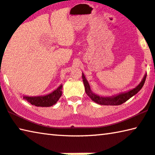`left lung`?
<instances>
[{"mask_svg":"<svg viewBox=\"0 0 155 155\" xmlns=\"http://www.w3.org/2000/svg\"><path fill=\"white\" fill-rule=\"evenodd\" d=\"M146 76L147 74L145 75L143 79L142 80L141 83L134 89L130 90L128 92L122 93V94H118L117 96L113 97H101L94 94V93H92L91 89H90V86L87 80H86L84 74H82V79L83 82H84L86 94L91 97L93 101H94L99 104H102V105H120V104L124 103L125 102L128 101L130 97H132L135 94H137L141 89V88L145 83V81H146Z\"/></svg>","mask_w":155,"mask_h":155,"instance_id":"obj_1","label":"left lung"}]
</instances>
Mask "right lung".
<instances>
[{
	"mask_svg": "<svg viewBox=\"0 0 155 155\" xmlns=\"http://www.w3.org/2000/svg\"><path fill=\"white\" fill-rule=\"evenodd\" d=\"M61 89H62V85H60L53 92L46 96L38 97L24 96L23 98L29 102L30 104H34L37 107H51L55 104L61 97L62 94Z\"/></svg>",
	"mask_w": 155,
	"mask_h": 155,
	"instance_id": "obj_1",
	"label": "right lung"
}]
</instances>
